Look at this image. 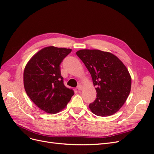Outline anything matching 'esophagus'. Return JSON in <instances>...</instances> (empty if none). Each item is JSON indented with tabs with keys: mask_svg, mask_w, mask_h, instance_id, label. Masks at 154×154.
Returning a JSON list of instances; mask_svg holds the SVG:
<instances>
[{
	"mask_svg": "<svg viewBox=\"0 0 154 154\" xmlns=\"http://www.w3.org/2000/svg\"><path fill=\"white\" fill-rule=\"evenodd\" d=\"M77 88L78 91H82V88H83V87L81 85H79L78 87H77Z\"/></svg>",
	"mask_w": 154,
	"mask_h": 154,
	"instance_id": "esophagus-1",
	"label": "esophagus"
}]
</instances>
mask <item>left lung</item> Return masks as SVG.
<instances>
[{"instance_id": "left-lung-1", "label": "left lung", "mask_w": 154, "mask_h": 154, "mask_svg": "<svg viewBox=\"0 0 154 154\" xmlns=\"http://www.w3.org/2000/svg\"><path fill=\"white\" fill-rule=\"evenodd\" d=\"M89 71L96 87V98L88 106L98 116L113 115L122 108L131 90L127 68L112 53L98 49H81L76 53Z\"/></svg>"}]
</instances>
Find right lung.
<instances>
[{
	"mask_svg": "<svg viewBox=\"0 0 154 154\" xmlns=\"http://www.w3.org/2000/svg\"><path fill=\"white\" fill-rule=\"evenodd\" d=\"M71 49L49 46L35 53L24 71L27 95L40 109L51 114L66 108L74 92L63 85L60 66Z\"/></svg>",
	"mask_w": 154,
	"mask_h": 154,
	"instance_id": "right-lung-1",
	"label": "right lung"
}]
</instances>
